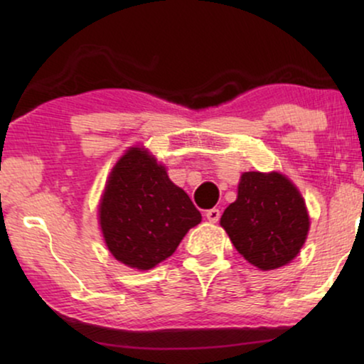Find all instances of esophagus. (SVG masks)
<instances>
[{
  "mask_svg": "<svg viewBox=\"0 0 364 364\" xmlns=\"http://www.w3.org/2000/svg\"><path fill=\"white\" fill-rule=\"evenodd\" d=\"M205 217H207L208 222L215 223V222L220 220V210H218V208H210V210L205 212Z\"/></svg>",
  "mask_w": 364,
  "mask_h": 364,
  "instance_id": "1",
  "label": "esophagus"
}]
</instances>
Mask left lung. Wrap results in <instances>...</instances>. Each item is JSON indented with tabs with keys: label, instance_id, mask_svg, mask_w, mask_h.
<instances>
[{
	"label": "left lung",
	"instance_id": "left-lung-1",
	"mask_svg": "<svg viewBox=\"0 0 364 364\" xmlns=\"http://www.w3.org/2000/svg\"><path fill=\"white\" fill-rule=\"evenodd\" d=\"M220 225L247 262L275 270L298 255L310 220L296 187L278 172H245Z\"/></svg>",
	"mask_w": 364,
	"mask_h": 364
}]
</instances>
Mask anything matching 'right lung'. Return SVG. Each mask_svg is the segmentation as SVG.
<instances>
[{
  "label": "right lung",
  "instance_id": "right-lung-1",
  "mask_svg": "<svg viewBox=\"0 0 364 364\" xmlns=\"http://www.w3.org/2000/svg\"><path fill=\"white\" fill-rule=\"evenodd\" d=\"M99 220L112 255L127 267L149 270L176 252L202 215L156 159L132 147L112 168Z\"/></svg>",
  "mask_w": 364,
  "mask_h": 364
}]
</instances>
